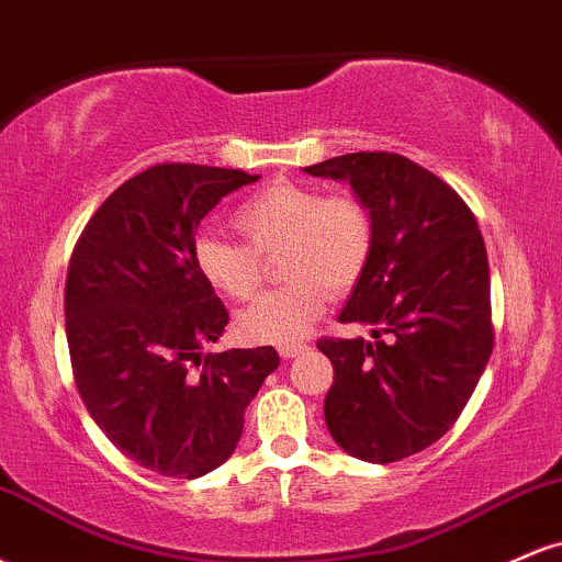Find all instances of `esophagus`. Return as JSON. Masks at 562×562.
I'll return each instance as SVG.
<instances>
[{
    "mask_svg": "<svg viewBox=\"0 0 562 562\" xmlns=\"http://www.w3.org/2000/svg\"><path fill=\"white\" fill-rule=\"evenodd\" d=\"M301 351H306V344H288V346H280V357H282V359L299 357Z\"/></svg>",
    "mask_w": 562,
    "mask_h": 562,
    "instance_id": "1",
    "label": "esophagus"
}]
</instances>
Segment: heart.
I'll return each mask as SVG.
<instances>
[{
	"instance_id": "1",
	"label": "heart",
	"mask_w": 562,
	"mask_h": 562,
	"mask_svg": "<svg viewBox=\"0 0 562 562\" xmlns=\"http://www.w3.org/2000/svg\"><path fill=\"white\" fill-rule=\"evenodd\" d=\"M232 224L248 248L200 232L192 261L211 290L248 301L261 282V259L277 261L288 285L263 293L237 314V333L250 344L288 346L325 314L330 290L344 295L362 280L372 256V218L351 195H325L317 187L272 182L243 200Z\"/></svg>"
}]
</instances>
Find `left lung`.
I'll return each mask as SVG.
<instances>
[{"mask_svg":"<svg viewBox=\"0 0 562 562\" xmlns=\"http://www.w3.org/2000/svg\"><path fill=\"white\" fill-rule=\"evenodd\" d=\"M303 171L351 187L375 232L338 314L375 340L317 344L335 370L327 430L364 462L404 460L454 425L492 357L486 245L462 198L396 153H348Z\"/></svg>","mask_w":562,"mask_h":562,"instance_id":"obj_1","label":"left lung"}]
</instances>
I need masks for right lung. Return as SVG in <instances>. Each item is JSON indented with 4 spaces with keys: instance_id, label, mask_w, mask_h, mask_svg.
Here are the masks:
<instances>
[{
    "instance_id": "add662e5",
    "label": "right lung",
    "mask_w": 562,
    "mask_h": 562,
    "mask_svg": "<svg viewBox=\"0 0 562 562\" xmlns=\"http://www.w3.org/2000/svg\"><path fill=\"white\" fill-rule=\"evenodd\" d=\"M259 177L160 164L113 192L83 227L66 280L76 389L128 460L200 479L227 462L243 412L272 375V346L203 353L229 314L192 261L200 218Z\"/></svg>"
}]
</instances>
